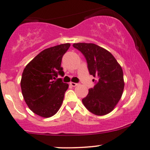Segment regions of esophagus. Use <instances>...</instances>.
<instances>
[{
  "label": "esophagus",
  "instance_id": "obj_1",
  "mask_svg": "<svg viewBox=\"0 0 150 150\" xmlns=\"http://www.w3.org/2000/svg\"><path fill=\"white\" fill-rule=\"evenodd\" d=\"M70 85H71V86H73V87H76V86L78 85V84L77 83H75V82H71L70 83Z\"/></svg>",
  "mask_w": 150,
  "mask_h": 150
}]
</instances>
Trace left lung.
Masks as SVG:
<instances>
[{
  "label": "left lung",
  "instance_id": "obj_1",
  "mask_svg": "<svg viewBox=\"0 0 150 150\" xmlns=\"http://www.w3.org/2000/svg\"><path fill=\"white\" fill-rule=\"evenodd\" d=\"M73 46L85 56L89 73L97 79V84L82 99L84 106L97 116L108 114L123 94L125 84L121 66L109 51L97 44L77 43Z\"/></svg>",
  "mask_w": 150,
  "mask_h": 150
}]
</instances>
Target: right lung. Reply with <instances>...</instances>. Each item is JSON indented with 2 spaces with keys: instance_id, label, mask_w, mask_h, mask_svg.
Listing matches in <instances>:
<instances>
[{
  "instance_id": "add662e5",
  "label": "right lung",
  "mask_w": 150,
  "mask_h": 150,
  "mask_svg": "<svg viewBox=\"0 0 150 150\" xmlns=\"http://www.w3.org/2000/svg\"><path fill=\"white\" fill-rule=\"evenodd\" d=\"M70 46L67 43L44 49L23 70L20 82L22 95L31 111L38 116L49 118L61 108L68 84L56 77L64 75L61 61Z\"/></svg>"
}]
</instances>
